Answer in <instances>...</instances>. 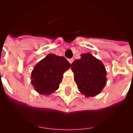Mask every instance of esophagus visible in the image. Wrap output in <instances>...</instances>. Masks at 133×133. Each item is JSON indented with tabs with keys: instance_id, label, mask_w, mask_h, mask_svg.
Here are the masks:
<instances>
[{
	"instance_id": "esophagus-1",
	"label": "esophagus",
	"mask_w": 133,
	"mask_h": 133,
	"mask_svg": "<svg viewBox=\"0 0 133 133\" xmlns=\"http://www.w3.org/2000/svg\"><path fill=\"white\" fill-rule=\"evenodd\" d=\"M68 61H69V62H70L71 64H72V62H73V61H74V60H73V58H70V59H69Z\"/></svg>"
}]
</instances>
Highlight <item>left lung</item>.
Returning a JSON list of instances; mask_svg holds the SVG:
<instances>
[{
  "label": "left lung",
  "mask_w": 133,
  "mask_h": 133,
  "mask_svg": "<svg viewBox=\"0 0 133 133\" xmlns=\"http://www.w3.org/2000/svg\"><path fill=\"white\" fill-rule=\"evenodd\" d=\"M71 64L77 88L85 97H94L102 92L107 82V72L104 64L91 53L81 55Z\"/></svg>",
  "instance_id": "8db88e82"
}]
</instances>
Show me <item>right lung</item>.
Segmentation results:
<instances>
[{
    "label": "right lung",
    "instance_id": "1",
    "mask_svg": "<svg viewBox=\"0 0 133 133\" xmlns=\"http://www.w3.org/2000/svg\"><path fill=\"white\" fill-rule=\"evenodd\" d=\"M71 64L63 56L49 54L41 60L33 69L31 83L41 95L49 96L59 88L63 74Z\"/></svg>",
    "mask_w": 133,
    "mask_h": 133
}]
</instances>
